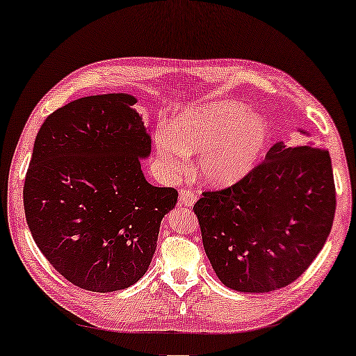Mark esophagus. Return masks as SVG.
I'll list each match as a JSON object with an SVG mask.
<instances>
[{"label":"esophagus","instance_id":"esophagus-1","mask_svg":"<svg viewBox=\"0 0 356 356\" xmlns=\"http://www.w3.org/2000/svg\"><path fill=\"white\" fill-rule=\"evenodd\" d=\"M197 202V195L188 188H183L179 191V203L186 207H192Z\"/></svg>","mask_w":356,"mask_h":356}]
</instances>
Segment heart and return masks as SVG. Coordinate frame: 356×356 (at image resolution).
Masks as SVG:
<instances>
[{
  "label": "heart",
  "mask_w": 356,
  "mask_h": 356,
  "mask_svg": "<svg viewBox=\"0 0 356 356\" xmlns=\"http://www.w3.org/2000/svg\"><path fill=\"white\" fill-rule=\"evenodd\" d=\"M268 137L264 116L249 113L243 104L214 101L179 113L172 134H156V148L170 175L184 170L189 153H199L197 177L211 186H229L252 170Z\"/></svg>",
  "instance_id": "b5f03b06"
}]
</instances>
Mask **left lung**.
Here are the masks:
<instances>
[{"instance_id":"left-lung-1","label":"left lung","mask_w":356,"mask_h":356,"mask_svg":"<svg viewBox=\"0 0 356 356\" xmlns=\"http://www.w3.org/2000/svg\"><path fill=\"white\" fill-rule=\"evenodd\" d=\"M334 211L328 151L282 142L240 181L202 192L194 205L213 270L244 293L273 292L298 279L326 243Z\"/></svg>"}]
</instances>
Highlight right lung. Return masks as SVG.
<instances>
[{"instance_id": "obj_1", "label": "right lung", "mask_w": 356, "mask_h": 356, "mask_svg": "<svg viewBox=\"0 0 356 356\" xmlns=\"http://www.w3.org/2000/svg\"><path fill=\"white\" fill-rule=\"evenodd\" d=\"M126 92L80 97L40 126L23 186L33 240L77 287L107 293L136 284L156 250L173 188L151 186L140 159L151 137Z\"/></svg>"}]
</instances>
